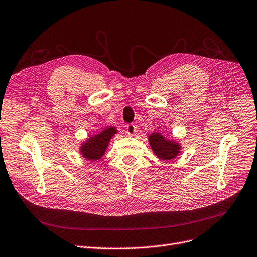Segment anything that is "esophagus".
<instances>
[{
	"mask_svg": "<svg viewBox=\"0 0 257 257\" xmlns=\"http://www.w3.org/2000/svg\"><path fill=\"white\" fill-rule=\"evenodd\" d=\"M136 130H137V127H136V125H133V124H128L127 126H126V132L128 133L129 136H133L136 133Z\"/></svg>",
	"mask_w": 257,
	"mask_h": 257,
	"instance_id": "1",
	"label": "esophagus"
}]
</instances>
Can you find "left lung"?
Masks as SVG:
<instances>
[{"label":"left lung","mask_w":257,"mask_h":257,"mask_svg":"<svg viewBox=\"0 0 257 257\" xmlns=\"http://www.w3.org/2000/svg\"><path fill=\"white\" fill-rule=\"evenodd\" d=\"M148 140L152 151L161 160H172L180 152V145L175 142L166 140L159 132H153L151 136H149Z\"/></svg>","instance_id":"left-lung-1"}]
</instances>
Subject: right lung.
Wrapping results in <instances>:
<instances>
[{
    "instance_id": "obj_1",
    "label": "right lung",
    "mask_w": 257,
    "mask_h": 257,
    "mask_svg": "<svg viewBox=\"0 0 257 257\" xmlns=\"http://www.w3.org/2000/svg\"><path fill=\"white\" fill-rule=\"evenodd\" d=\"M116 132L115 128H107L99 135L90 137L81 147V152L84 158L89 161L99 160L104 155L110 139Z\"/></svg>"
}]
</instances>
